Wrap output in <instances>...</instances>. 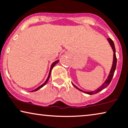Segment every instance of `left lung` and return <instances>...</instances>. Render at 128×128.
Listing matches in <instances>:
<instances>
[{
  "label": "left lung",
  "instance_id": "left-lung-1",
  "mask_svg": "<svg viewBox=\"0 0 128 128\" xmlns=\"http://www.w3.org/2000/svg\"><path fill=\"white\" fill-rule=\"evenodd\" d=\"M108 40L109 42H110V46L112 47V50H113V52H114V60H113V64H112V68H111V70H110V74H109L108 76V77L107 78L106 81L104 84L102 85V86H100V88H98V89L96 90H95V91H91V92H86V91H82V90H80L78 88V87H76V86H75L74 84L72 85L74 86V87H76V89H78V90H80V91L81 92H83L84 93H86V94H88L89 95H93V94H96L99 92H100L102 90L104 89L107 86H108V85L110 84V81H111V80L112 79V77H113L114 76V72H115V69H116V61H117V60H116V54H115V45H114V43L113 42V41L112 40L111 38H108Z\"/></svg>",
  "mask_w": 128,
  "mask_h": 128
}]
</instances>
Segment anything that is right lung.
<instances>
[{
    "label": "right lung",
    "mask_w": 128,
    "mask_h": 128,
    "mask_svg": "<svg viewBox=\"0 0 128 128\" xmlns=\"http://www.w3.org/2000/svg\"><path fill=\"white\" fill-rule=\"evenodd\" d=\"M58 61H59V60H57V61H56L55 62H54L53 63H52V65L51 66V67H50V72H49L48 76V77H47V78L46 81L45 82H44L43 83V84H42V86H38V88H36V89L34 90H33V91H37V90H38L40 89V88H42V86H44V85H45L46 84V83L47 82V81H48V79H49V78H50V74H51V71H52V68H53L54 66H55L56 64H57V62H58Z\"/></svg>",
    "instance_id": "1"
}]
</instances>
